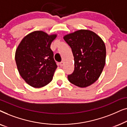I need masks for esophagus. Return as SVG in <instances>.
<instances>
[{
  "instance_id": "esophagus-1",
  "label": "esophagus",
  "mask_w": 127,
  "mask_h": 127,
  "mask_svg": "<svg viewBox=\"0 0 127 127\" xmlns=\"http://www.w3.org/2000/svg\"><path fill=\"white\" fill-rule=\"evenodd\" d=\"M64 62H63V61H62V62H61L60 63V65L61 66H64Z\"/></svg>"
}]
</instances>
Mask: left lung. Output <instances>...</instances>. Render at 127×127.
Wrapping results in <instances>:
<instances>
[{"instance_id": "obj_1", "label": "left lung", "mask_w": 127, "mask_h": 127, "mask_svg": "<svg viewBox=\"0 0 127 127\" xmlns=\"http://www.w3.org/2000/svg\"><path fill=\"white\" fill-rule=\"evenodd\" d=\"M73 54L74 69L69 81L81 88L93 84L101 74L105 65L106 47L93 31L81 29L64 37Z\"/></svg>"}]
</instances>
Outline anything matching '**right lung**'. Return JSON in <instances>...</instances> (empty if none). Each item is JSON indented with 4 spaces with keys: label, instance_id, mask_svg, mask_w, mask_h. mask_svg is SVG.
Wrapping results in <instances>:
<instances>
[{
    "label": "right lung",
    "instance_id": "right-lung-1",
    "mask_svg": "<svg viewBox=\"0 0 127 127\" xmlns=\"http://www.w3.org/2000/svg\"><path fill=\"white\" fill-rule=\"evenodd\" d=\"M57 34L34 31L24 37L15 51L19 73L31 86L40 88L50 83L57 65L50 46Z\"/></svg>",
    "mask_w": 127,
    "mask_h": 127
}]
</instances>
